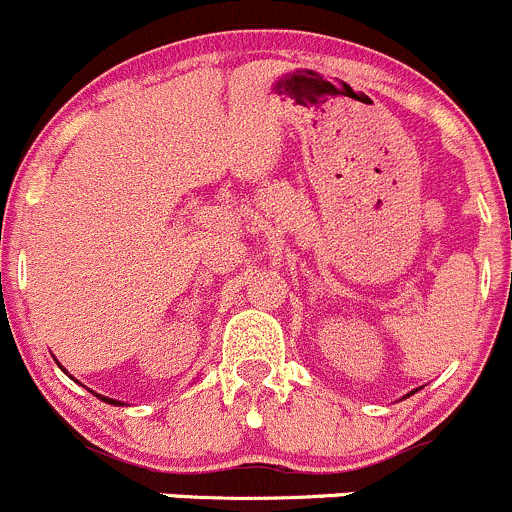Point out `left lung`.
I'll return each instance as SVG.
<instances>
[{
    "label": "left lung",
    "instance_id": "left-lung-1",
    "mask_svg": "<svg viewBox=\"0 0 512 512\" xmlns=\"http://www.w3.org/2000/svg\"><path fill=\"white\" fill-rule=\"evenodd\" d=\"M410 395H413V393H410Z\"/></svg>",
    "mask_w": 512,
    "mask_h": 512
}]
</instances>
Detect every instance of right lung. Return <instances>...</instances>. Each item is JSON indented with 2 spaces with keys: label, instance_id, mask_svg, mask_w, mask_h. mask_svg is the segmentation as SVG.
Listing matches in <instances>:
<instances>
[{
  "label": "right lung",
  "instance_id": "1",
  "mask_svg": "<svg viewBox=\"0 0 512 512\" xmlns=\"http://www.w3.org/2000/svg\"><path fill=\"white\" fill-rule=\"evenodd\" d=\"M57 365H59V362H57ZM59 367H62V365H59ZM94 395H97V393H94ZM97 398H99V400H104V403H109V405H122V403H119V400H109V398H102V395H97Z\"/></svg>",
  "mask_w": 512,
  "mask_h": 512
}]
</instances>
